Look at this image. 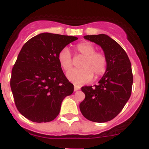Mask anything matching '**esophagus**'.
<instances>
[{
	"label": "esophagus",
	"instance_id": "1",
	"mask_svg": "<svg viewBox=\"0 0 149 149\" xmlns=\"http://www.w3.org/2000/svg\"><path fill=\"white\" fill-rule=\"evenodd\" d=\"M80 89H81V86H78V85H74V91H77Z\"/></svg>",
	"mask_w": 149,
	"mask_h": 149
}]
</instances>
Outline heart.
<instances>
[{
    "instance_id": "obj_1",
    "label": "heart",
    "mask_w": 149,
    "mask_h": 149,
    "mask_svg": "<svg viewBox=\"0 0 149 149\" xmlns=\"http://www.w3.org/2000/svg\"><path fill=\"white\" fill-rule=\"evenodd\" d=\"M75 50L84 58L81 64V68H72L67 72V78L75 84H84L90 81L95 73L96 77L103 75L107 70V60L102 52L95 51L94 45L89 42H80L75 46ZM57 59L63 70L67 71L72 67V59L70 51L64 48L59 52Z\"/></svg>"
}]
</instances>
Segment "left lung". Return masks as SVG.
<instances>
[{"instance_id": "obj_1", "label": "left lung", "mask_w": 149, "mask_h": 149, "mask_svg": "<svg viewBox=\"0 0 149 149\" xmlns=\"http://www.w3.org/2000/svg\"><path fill=\"white\" fill-rule=\"evenodd\" d=\"M84 38L101 46L107 60V66L97 85L81 88L85 99L80 104V110L88 120L108 122L122 111L131 95V62L120 45L107 35H87Z\"/></svg>"}]
</instances>
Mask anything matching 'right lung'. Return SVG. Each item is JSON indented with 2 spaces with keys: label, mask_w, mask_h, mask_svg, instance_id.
I'll return each mask as SVG.
<instances>
[{
  "label": "right lung",
  "mask_w": 149,
  "mask_h": 149,
  "mask_svg": "<svg viewBox=\"0 0 149 149\" xmlns=\"http://www.w3.org/2000/svg\"><path fill=\"white\" fill-rule=\"evenodd\" d=\"M71 36L42 33L24 45L12 70L10 87L15 106L32 122H48L60 113L74 85L63 73L59 52L77 40Z\"/></svg>",
  "instance_id": "add662e5"
}]
</instances>
